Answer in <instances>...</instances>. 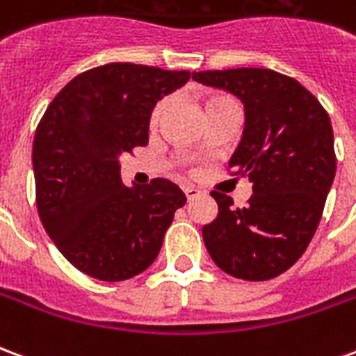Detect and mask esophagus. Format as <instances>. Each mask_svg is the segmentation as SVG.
I'll use <instances>...</instances> for the list:
<instances>
[{
    "instance_id": "esophagus-1",
    "label": "esophagus",
    "mask_w": 356,
    "mask_h": 356,
    "mask_svg": "<svg viewBox=\"0 0 356 356\" xmlns=\"http://www.w3.org/2000/svg\"><path fill=\"white\" fill-rule=\"evenodd\" d=\"M183 193H185V196L188 198V200H193V198H196V196L200 194V191L193 185H185L183 186Z\"/></svg>"
}]
</instances>
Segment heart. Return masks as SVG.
Returning a JSON list of instances; mask_svg holds the SVG:
<instances>
[{
    "instance_id": "heart-1",
    "label": "heart",
    "mask_w": 356,
    "mask_h": 356,
    "mask_svg": "<svg viewBox=\"0 0 356 356\" xmlns=\"http://www.w3.org/2000/svg\"><path fill=\"white\" fill-rule=\"evenodd\" d=\"M170 99L168 97H163L160 101L156 102L152 110H150V116H148V125H150V129H156L160 122H162V118L165 116V112L170 108ZM231 102H236L232 97L225 93H204L202 95V106H204V112H206V116H208L209 112H213V110L221 108L225 104H231Z\"/></svg>"
}]
</instances>
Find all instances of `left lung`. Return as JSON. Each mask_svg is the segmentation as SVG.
I'll return each mask as SVG.
<instances>
[{"mask_svg": "<svg viewBox=\"0 0 356 356\" xmlns=\"http://www.w3.org/2000/svg\"><path fill=\"white\" fill-rule=\"evenodd\" d=\"M244 102L246 125L229 168L248 177L244 208L213 191L219 213L202 229L208 254L227 275L270 280L298 261L321 223L336 175L328 112L298 80L268 68L193 72Z\"/></svg>", "mask_w": 356, "mask_h": 356, "instance_id": "1", "label": "left lung"}]
</instances>
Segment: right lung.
Returning <instances> with one entry per match:
<instances>
[{
  "instance_id": "obj_1",
  "label": "right lung",
  "mask_w": 356,
  "mask_h": 356,
  "mask_svg": "<svg viewBox=\"0 0 356 356\" xmlns=\"http://www.w3.org/2000/svg\"><path fill=\"white\" fill-rule=\"evenodd\" d=\"M186 70L110 63L51 101L32 150L35 204L58 252L83 275L120 282L147 270L186 196L168 179L125 186L120 154L148 143V116Z\"/></svg>"
}]
</instances>
